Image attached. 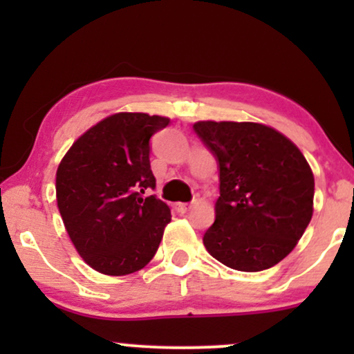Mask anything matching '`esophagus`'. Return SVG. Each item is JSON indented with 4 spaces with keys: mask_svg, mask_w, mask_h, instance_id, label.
Segmentation results:
<instances>
[{
    "mask_svg": "<svg viewBox=\"0 0 354 354\" xmlns=\"http://www.w3.org/2000/svg\"><path fill=\"white\" fill-rule=\"evenodd\" d=\"M176 208L180 213H188V211L193 208V205H191V203H178Z\"/></svg>",
    "mask_w": 354,
    "mask_h": 354,
    "instance_id": "obj_1",
    "label": "esophagus"
}]
</instances>
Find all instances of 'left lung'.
Segmentation results:
<instances>
[{"label":"left lung","mask_w":354,"mask_h":354,"mask_svg":"<svg viewBox=\"0 0 354 354\" xmlns=\"http://www.w3.org/2000/svg\"><path fill=\"white\" fill-rule=\"evenodd\" d=\"M216 158L219 198L203 236L208 253L238 271H263L293 251L313 216L315 176L298 146L270 126L193 124Z\"/></svg>","instance_id":"left-lung-1"}]
</instances>
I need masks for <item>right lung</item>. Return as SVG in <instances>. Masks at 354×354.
I'll return each instance as SVG.
<instances>
[{"instance_id": "1", "label": "right lung", "mask_w": 354, "mask_h": 354, "mask_svg": "<svg viewBox=\"0 0 354 354\" xmlns=\"http://www.w3.org/2000/svg\"><path fill=\"white\" fill-rule=\"evenodd\" d=\"M165 116L116 113L73 143L56 171V200L64 228L93 270L124 276L156 254L171 221L149 165V140Z\"/></svg>"}]
</instances>
